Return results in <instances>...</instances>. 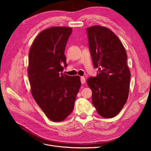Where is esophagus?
<instances>
[{
    "label": "esophagus",
    "instance_id": "esophagus-1",
    "mask_svg": "<svg viewBox=\"0 0 151 151\" xmlns=\"http://www.w3.org/2000/svg\"><path fill=\"white\" fill-rule=\"evenodd\" d=\"M81 82L82 84H84L86 83V78L84 76L81 77Z\"/></svg>",
    "mask_w": 151,
    "mask_h": 151
}]
</instances>
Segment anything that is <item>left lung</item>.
Returning <instances> with one entry per match:
<instances>
[{
  "label": "left lung",
  "instance_id": "8db88e82",
  "mask_svg": "<svg viewBox=\"0 0 151 151\" xmlns=\"http://www.w3.org/2000/svg\"><path fill=\"white\" fill-rule=\"evenodd\" d=\"M96 77L87 83L92 91V101L105 118H112L121 111L127 100L130 72L127 55L120 40L110 29L100 26L87 28Z\"/></svg>",
  "mask_w": 151,
  "mask_h": 151
}]
</instances>
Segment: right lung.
<instances>
[{
  "mask_svg": "<svg viewBox=\"0 0 151 151\" xmlns=\"http://www.w3.org/2000/svg\"><path fill=\"white\" fill-rule=\"evenodd\" d=\"M72 29L52 27L40 33L29 54L28 76L32 95L45 115L54 122L65 119L74 108L81 87L80 76L63 75L64 54Z\"/></svg>",
  "mask_w": 151,
  "mask_h": 151,
  "instance_id": "1",
  "label": "right lung"
}]
</instances>
